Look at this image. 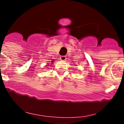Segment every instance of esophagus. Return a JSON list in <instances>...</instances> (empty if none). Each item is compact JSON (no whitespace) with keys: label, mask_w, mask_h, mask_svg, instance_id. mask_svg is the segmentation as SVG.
<instances>
[{"label":"esophagus","mask_w":124,"mask_h":124,"mask_svg":"<svg viewBox=\"0 0 124 124\" xmlns=\"http://www.w3.org/2000/svg\"><path fill=\"white\" fill-rule=\"evenodd\" d=\"M66 59H67V57H66L65 56H61V57H60V59H61V61H65Z\"/></svg>","instance_id":"esophagus-1"}]
</instances>
